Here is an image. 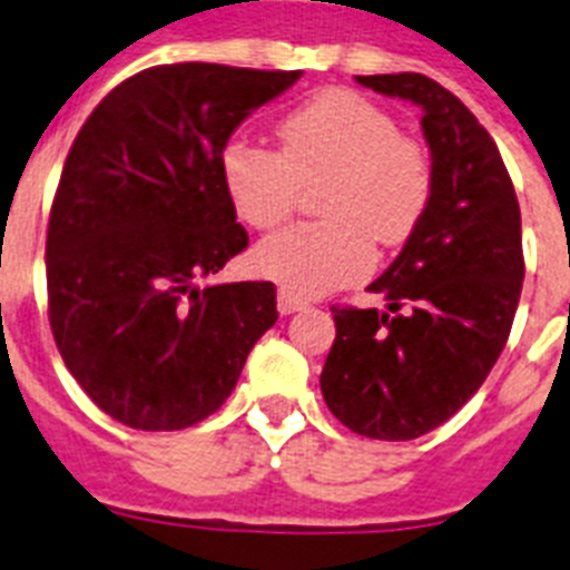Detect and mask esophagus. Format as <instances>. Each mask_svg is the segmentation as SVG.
Listing matches in <instances>:
<instances>
[{
    "mask_svg": "<svg viewBox=\"0 0 570 570\" xmlns=\"http://www.w3.org/2000/svg\"><path fill=\"white\" fill-rule=\"evenodd\" d=\"M276 308H279L282 316H291V314H296V311L308 308V302L299 299L296 294H291V291L282 288L279 296H276Z\"/></svg>",
    "mask_w": 570,
    "mask_h": 570,
    "instance_id": "1",
    "label": "esophagus"
}]
</instances>
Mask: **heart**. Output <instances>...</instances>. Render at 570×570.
Instances as JSON below:
<instances>
[{
    "label": "heart",
    "instance_id": "1",
    "mask_svg": "<svg viewBox=\"0 0 570 570\" xmlns=\"http://www.w3.org/2000/svg\"><path fill=\"white\" fill-rule=\"evenodd\" d=\"M279 154L230 139L219 174L242 223L271 230L296 210L302 188L325 179V223L296 225L259 242V274L302 296L360 279L374 265V242L394 248L414 234L434 196L425 145L400 134L382 105L347 88H328L276 122Z\"/></svg>",
    "mask_w": 570,
    "mask_h": 570
}]
</instances>
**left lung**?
I'll return each instance as SVG.
<instances>
[{
	"label": "left lung",
	"mask_w": 570,
	"mask_h": 570,
	"mask_svg": "<svg viewBox=\"0 0 570 570\" xmlns=\"http://www.w3.org/2000/svg\"><path fill=\"white\" fill-rule=\"evenodd\" d=\"M422 108L434 196L391 268L367 285L385 311L331 308L336 340L320 387L331 414L371 440H416L471 400L520 305V203L491 134L422 73L356 77Z\"/></svg>",
	"instance_id": "1"
}]
</instances>
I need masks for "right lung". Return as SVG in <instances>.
I'll list each match as a JSON object with an SVG mask.
<instances>
[{
	"mask_svg": "<svg viewBox=\"0 0 570 570\" xmlns=\"http://www.w3.org/2000/svg\"><path fill=\"white\" fill-rule=\"evenodd\" d=\"M299 77L159 65L116 85L73 139L45 245L48 316L73 380L116 422H203L279 316L274 282H199L248 248L219 154Z\"/></svg>",
	"mask_w": 570,
	"mask_h": 570,
	"instance_id": "obj_1",
	"label": "right lung"
}]
</instances>
